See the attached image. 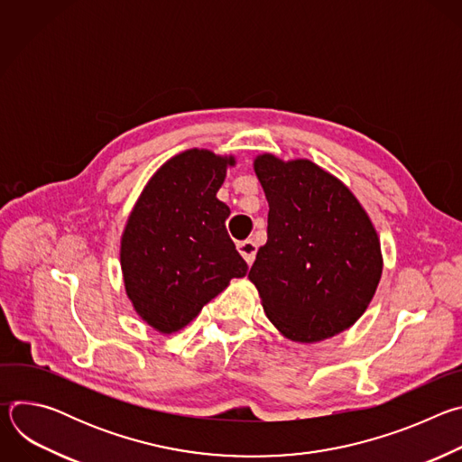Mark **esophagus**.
I'll return each instance as SVG.
<instances>
[{
	"instance_id": "esophagus-1",
	"label": "esophagus",
	"mask_w": 462,
	"mask_h": 462,
	"mask_svg": "<svg viewBox=\"0 0 462 462\" xmlns=\"http://www.w3.org/2000/svg\"><path fill=\"white\" fill-rule=\"evenodd\" d=\"M255 243L252 239H245V241H239L237 243V252L241 254V257L246 261V263H252L254 257H255Z\"/></svg>"
}]
</instances>
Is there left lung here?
Listing matches in <instances>:
<instances>
[{
  "label": "left lung",
  "instance_id": "obj_1",
  "mask_svg": "<svg viewBox=\"0 0 462 462\" xmlns=\"http://www.w3.org/2000/svg\"><path fill=\"white\" fill-rule=\"evenodd\" d=\"M254 171L269 201V239L248 273L263 310L296 344L344 333L382 278L369 214L338 177L309 159L259 153Z\"/></svg>",
  "mask_w": 462,
  "mask_h": 462
}]
</instances>
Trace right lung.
Masks as SVG:
<instances>
[{"label": "right lung", "instance_id": "1", "mask_svg": "<svg viewBox=\"0 0 462 462\" xmlns=\"http://www.w3.org/2000/svg\"><path fill=\"white\" fill-rule=\"evenodd\" d=\"M234 155L191 148L146 182L120 236L125 294L161 335L184 328L246 263L228 237L230 208L217 199Z\"/></svg>", "mask_w": 462, "mask_h": 462}]
</instances>
